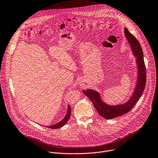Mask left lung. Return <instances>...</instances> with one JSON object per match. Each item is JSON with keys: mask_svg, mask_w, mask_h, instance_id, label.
<instances>
[{"mask_svg": "<svg viewBox=\"0 0 158 158\" xmlns=\"http://www.w3.org/2000/svg\"><path fill=\"white\" fill-rule=\"evenodd\" d=\"M124 33L131 46L133 53L137 58V64L138 66V79L132 96L129 101L124 104L110 106L105 103L102 100L100 94L97 92L91 89L82 91V92L90 98L98 113L102 117L108 119L121 116L131 111L141 97L146 85V67L141 45L138 40H137L135 36H134L126 27L124 28Z\"/></svg>", "mask_w": 158, "mask_h": 158, "instance_id": "1", "label": "left lung"}]
</instances>
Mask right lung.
I'll use <instances>...</instances> for the list:
<instances>
[{
  "mask_svg": "<svg viewBox=\"0 0 158 158\" xmlns=\"http://www.w3.org/2000/svg\"><path fill=\"white\" fill-rule=\"evenodd\" d=\"M70 115H71V108H70V106L68 105V106L67 113H66L65 117L64 118V119H63L61 121H60V123H57V124H55V125L51 126H48V127L51 128V129H58V128H60V127H63L64 125H65V124L67 123L68 119H69V118H70Z\"/></svg>",
  "mask_w": 158,
  "mask_h": 158,
  "instance_id": "right-lung-1",
  "label": "right lung"
}]
</instances>
